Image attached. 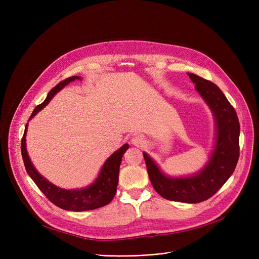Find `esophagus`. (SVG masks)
Segmentation results:
<instances>
[{
  "label": "esophagus",
  "mask_w": 259,
  "mask_h": 259,
  "mask_svg": "<svg viewBox=\"0 0 259 259\" xmlns=\"http://www.w3.org/2000/svg\"><path fill=\"white\" fill-rule=\"evenodd\" d=\"M131 143H132L134 146H137V147H143V146L146 145L145 139H144L143 137H141V135H137V137L132 138Z\"/></svg>",
  "instance_id": "esophagus-1"
}]
</instances>
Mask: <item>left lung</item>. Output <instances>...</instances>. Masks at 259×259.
Here are the masks:
<instances>
[{
	"instance_id": "left-lung-1",
	"label": "left lung",
	"mask_w": 259,
	"mask_h": 259,
	"mask_svg": "<svg viewBox=\"0 0 259 259\" xmlns=\"http://www.w3.org/2000/svg\"><path fill=\"white\" fill-rule=\"evenodd\" d=\"M195 89L215 118L214 150L199 172L187 178H170L162 173L154 160L143 153L149 179L155 191L166 199L196 203L213 196L233 174L239 157V121L235 109L223 91L212 81L194 73H188Z\"/></svg>"
}]
</instances>
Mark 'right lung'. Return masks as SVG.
I'll list each match as a JSON object with an SVG mask.
<instances>
[{
  "mask_svg": "<svg viewBox=\"0 0 259 259\" xmlns=\"http://www.w3.org/2000/svg\"><path fill=\"white\" fill-rule=\"evenodd\" d=\"M75 79H81L79 76H71L68 77L61 83H59L56 87H53L48 95L46 100L35 107L32 114L29 117V120L51 101V99L56 95L60 90H62L66 85H68L70 81ZM27 126L26 124L24 135L22 138L21 143V151L22 157L24 160V165L27 173L29 174L32 181L38 187V189L42 191L45 196L54 205L58 206L61 209L68 210V211H74V212H81V211H89L94 210L101 207H104L110 202L115 193L118 183V173H119V166L121 162V158L124 153L127 151L129 148L128 144L121 146L117 151H115L111 156H109L105 164L103 165L100 174L91 185L83 189H74V190H65L56 185L48 182L44 176L40 175L36 169L33 167L32 162L27 153L26 149V133H27Z\"/></svg>",
  "mask_w": 259,
  "mask_h": 259,
  "instance_id": "right-lung-1",
  "label": "right lung"
}]
</instances>
